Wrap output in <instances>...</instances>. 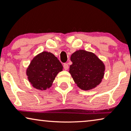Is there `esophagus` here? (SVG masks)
Masks as SVG:
<instances>
[{"instance_id":"34e87169","label":"esophagus","mask_w":131,"mask_h":131,"mask_svg":"<svg viewBox=\"0 0 131 131\" xmlns=\"http://www.w3.org/2000/svg\"><path fill=\"white\" fill-rule=\"evenodd\" d=\"M63 67H64V69L66 70H67L69 69V65H68V64L67 63H64V65H63Z\"/></svg>"}]
</instances>
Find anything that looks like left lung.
Here are the masks:
<instances>
[{"label": "left lung", "instance_id": "8db88e82", "mask_svg": "<svg viewBox=\"0 0 131 131\" xmlns=\"http://www.w3.org/2000/svg\"><path fill=\"white\" fill-rule=\"evenodd\" d=\"M70 59L73 63L70 66L69 73L78 87L89 90L101 82L105 65L95 54L79 50L72 54Z\"/></svg>", "mask_w": 131, "mask_h": 131}]
</instances>
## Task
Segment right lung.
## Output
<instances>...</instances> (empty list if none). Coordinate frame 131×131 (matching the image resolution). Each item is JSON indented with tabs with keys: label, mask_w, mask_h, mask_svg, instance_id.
<instances>
[{
	"label": "right lung",
	"mask_w": 131,
	"mask_h": 131,
	"mask_svg": "<svg viewBox=\"0 0 131 131\" xmlns=\"http://www.w3.org/2000/svg\"><path fill=\"white\" fill-rule=\"evenodd\" d=\"M61 63L52 53L43 52L32 60L26 70L29 81L34 87L40 90L50 88L59 72Z\"/></svg>",
	"instance_id": "add662e5"
}]
</instances>
